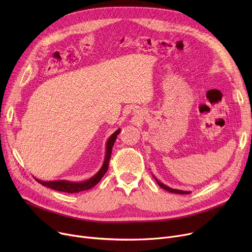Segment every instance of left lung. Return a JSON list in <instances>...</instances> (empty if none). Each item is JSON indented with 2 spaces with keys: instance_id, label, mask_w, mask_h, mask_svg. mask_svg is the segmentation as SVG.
Returning <instances> with one entry per match:
<instances>
[{
  "instance_id": "8db88e82",
  "label": "left lung",
  "mask_w": 252,
  "mask_h": 252,
  "mask_svg": "<svg viewBox=\"0 0 252 252\" xmlns=\"http://www.w3.org/2000/svg\"><path fill=\"white\" fill-rule=\"evenodd\" d=\"M155 180H156V182H157V184H158V186L159 187H161L162 189H164V190H166V191H168V192H171V193H177V194H189L190 192L189 191H183V190H177V189H173V188H170V187H167L166 185H164V184H162V183H160L159 181H158L156 178H154Z\"/></svg>"
}]
</instances>
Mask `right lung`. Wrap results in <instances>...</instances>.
<instances>
[{"mask_svg": "<svg viewBox=\"0 0 252 252\" xmlns=\"http://www.w3.org/2000/svg\"><path fill=\"white\" fill-rule=\"evenodd\" d=\"M119 131H121V129L115 130L114 133L110 136V138L108 139L107 143H106V155H105L103 165L94 177H92L91 179H89L85 182H81V183L69 182V181L44 182V181L37 180V179H35V181L38 182L41 185H43V186H45V187H48L53 190H57L60 192H66V193H78V192L86 191V190L93 188L95 185H97L100 182V180L103 178V176L105 175V173L108 169V164H109L110 156H111V152H112V147H113L117 135L119 134Z\"/></svg>", "mask_w": 252, "mask_h": 252, "instance_id": "add662e5", "label": "right lung"}]
</instances>
